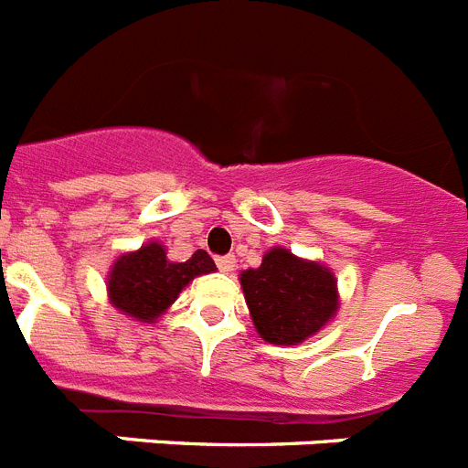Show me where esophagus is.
Here are the masks:
<instances>
[{
  "instance_id": "1",
  "label": "esophagus",
  "mask_w": 468,
  "mask_h": 468,
  "mask_svg": "<svg viewBox=\"0 0 468 468\" xmlns=\"http://www.w3.org/2000/svg\"><path fill=\"white\" fill-rule=\"evenodd\" d=\"M218 267L222 272H231L237 267V258L234 255H222V258H218Z\"/></svg>"
}]
</instances>
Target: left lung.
<instances>
[{"label": "left lung", "mask_w": 468, "mask_h": 468, "mask_svg": "<svg viewBox=\"0 0 468 468\" xmlns=\"http://www.w3.org/2000/svg\"><path fill=\"white\" fill-rule=\"evenodd\" d=\"M239 279L255 331L274 346L307 341L338 310L336 277L329 267L279 246L267 250L258 270H246Z\"/></svg>", "instance_id": "8db88e82"}]
</instances>
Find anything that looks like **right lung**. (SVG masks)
I'll return each instance as SVG.
<instances>
[{"label": "right lung", "instance_id": "obj_1", "mask_svg": "<svg viewBox=\"0 0 468 468\" xmlns=\"http://www.w3.org/2000/svg\"><path fill=\"white\" fill-rule=\"evenodd\" d=\"M213 258L196 250L186 262L167 261L158 241L144 243L139 250L120 255L109 272V301L120 313L137 322H155L177 301L186 283L201 274L215 272Z\"/></svg>", "mask_w": 468, "mask_h": 468}]
</instances>
